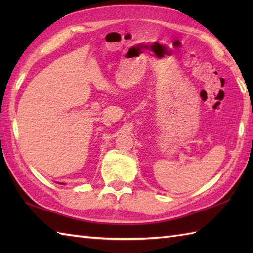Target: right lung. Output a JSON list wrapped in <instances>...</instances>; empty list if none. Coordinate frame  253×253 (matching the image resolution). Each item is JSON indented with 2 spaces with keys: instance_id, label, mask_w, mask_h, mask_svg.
<instances>
[{
  "instance_id": "add662e5",
  "label": "right lung",
  "mask_w": 253,
  "mask_h": 253,
  "mask_svg": "<svg viewBox=\"0 0 253 253\" xmlns=\"http://www.w3.org/2000/svg\"><path fill=\"white\" fill-rule=\"evenodd\" d=\"M58 184H61V185H65V184H64V182H58Z\"/></svg>"
}]
</instances>
